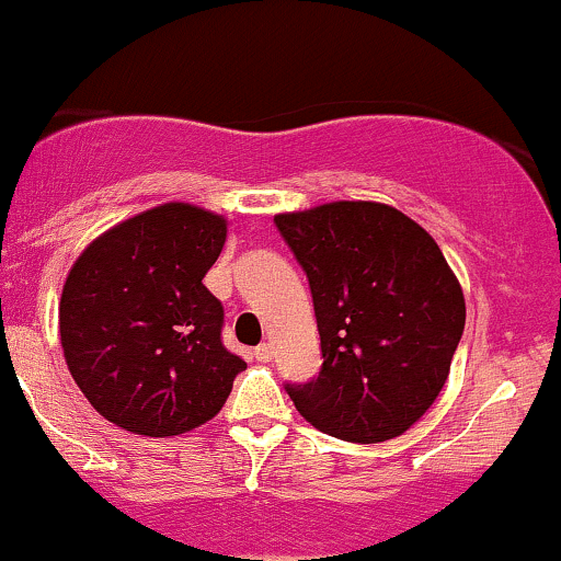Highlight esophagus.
<instances>
[{"mask_svg": "<svg viewBox=\"0 0 561 561\" xmlns=\"http://www.w3.org/2000/svg\"><path fill=\"white\" fill-rule=\"evenodd\" d=\"M254 359L256 362H270V359H273V346H270V344L256 346L254 348Z\"/></svg>", "mask_w": 561, "mask_h": 561, "instance_id": "34e87169", "label": "esophagus"}]
</instances>
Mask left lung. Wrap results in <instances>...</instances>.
I'll return each mask as SVG.
<instances>
[{"instance_id":"8db88e82","label":"left lung","mask_w":561,"mask_h":561,"mask_svg":"<svg viewBox=\"0 0 561 561\" xmlns=\"http://www.w3.org/2000/svg\"><path fill=\"white\" fill-rule=\"evenodd\" d=\"M305 270L322 367L286 383L301 417L354 444L401 436L449 378L465 296L438 243L399 209L333 202L275 217Z\"/></svg>"}]
</instances>
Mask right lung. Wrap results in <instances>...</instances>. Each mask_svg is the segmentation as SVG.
Here are the masks:
<instances>
[{"instance_id": "obj_1", "label": "right lung", "mask_w": 561, "mask_h": 561, "mask_svg": "<svg viewBox=\"0 0 561 561\" xmlns=\"http://www.w3.org/2000/svg\"><path fill=\"white\" fill-rule=\"evenodd\" d=\"M222 243V217L170 202L78 256L59 301V339L72 380L110 423L162 438L222 410L247 370L222 344L226 309L202 283Z\"/></svg>"}]
</instances>
